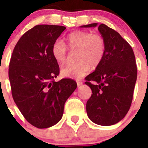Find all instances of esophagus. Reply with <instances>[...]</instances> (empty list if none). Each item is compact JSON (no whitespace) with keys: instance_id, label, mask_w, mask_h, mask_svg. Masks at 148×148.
<instances>
[{"instance_id":"obj_1","label":"esophagus","mask_w":148,"mask_h":148,"mask_svg":"<svg viewBox=\"0 0 148 148\" xmlns=\"http://www.w3.org/2000/svg\"><path fill=\"white\" fill-rule=\"evenodd\" d=\"M82 84H83V82H81V81H77V85L78 87H80L82 85Z\"/></svg>"}]
</instances>
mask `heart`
Returning <instances> with one entry per match:
<instances>
[{"instance_id":"heart-1","label":"heart","mask_w":148,"mask_h":148,"mask_svg":"<svg viewBox=\"0 0 148 148\" xmlns=\"http://www.w3.org/2000/svg\"><path fill=\"white\" fill-rule=\"evenodd\" d=\"M66 47L71 50L78 51L75 56L78 61L63 66L61 74L64 77L73 78H80L87 74L91 65L92 67L99 66L106 49L105 40L101 35L78 30L66 36L65 44L61 40H56L53 43L51 54L58 64H62L67 60Z\"/></svg>"}]
</instances>
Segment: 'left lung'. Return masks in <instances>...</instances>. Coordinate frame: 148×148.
Instances as JSON below:
<instances>
[{
	"instance_id": "left-lung-1",
	"label": "left lung",
	"mask_w": 148,
	"mask_h": 148,
	"mask_svg": "<svg viewBox=\"0 0 148 148\" xmlns=\"http://www.w3.org/2000/svg\"><path fill=\"white\" fill-rule=\"evenodd\" d=\"M97 25L94 23L82 27ZM98 29L105 40L106 49L100 64L85 78V84L92 90L86 109L91 121L110 126L121 121L130 109L137 67L131 46L119 32L104 23L100 24Z\"/></svg>"
}]
</instances>
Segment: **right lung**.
Segmentation results:
<instances>
[{
	"instance_id": "1",
	"label": "right lung",
	"mask_w": 148,
	"mask_h": 148,
	"mask_svg": "<svg viewBox=\"0 0 148 148\" xmlns=\"http://www.w3.org/2000/svg\"><path fill=\"white\" fill-rule=\"evenodd\" d=\"M65 27L35 26L15 45L9 68L12 95L21 113L38 128L52 127L61 119L64 104L76 89L70 78L55 82L59 66L51 48Z\"/></svg>"
}]
</instances>
